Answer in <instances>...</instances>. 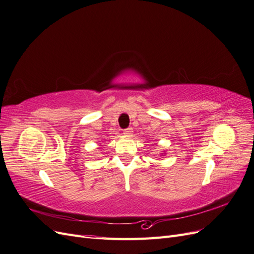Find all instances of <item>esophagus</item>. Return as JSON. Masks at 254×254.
I'll return each instance as SVG.
<instances>
[{"mask_svg":"<svg viewBox=\"0 0 254 254\" xmlns=\"http://www.w3.org/2000/svg\"><path fill=\"white\" fill-rule=\"evenodd\" d=\"M132 132H133V130H132L131 127H129V128L124 130V134H126V135H131Z\"/></svg>","mask_w":254,"mask_h":254,"instance_id":"obj_1","label":"esophagus"}]
</instances>
